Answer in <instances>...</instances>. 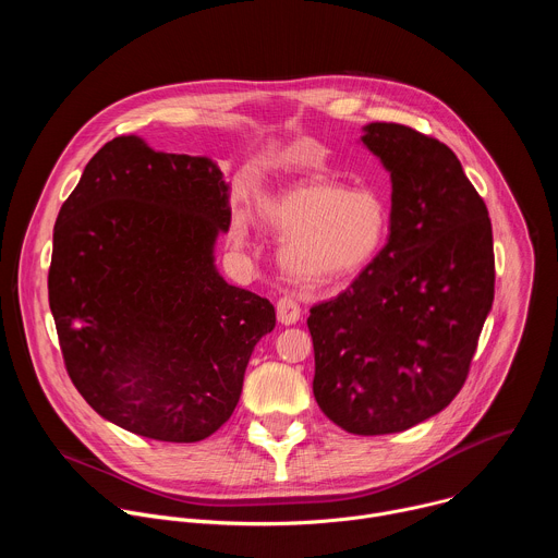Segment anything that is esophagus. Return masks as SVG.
Returning <instances> with one entry per match:
<instances>
[{
    "mask_svg": "<svg viewBox=\"0 0 558 558\" xmlns=\"http://www.w3.org/2000/svg\"><path fill=\"white\" fill-rule=\"evenodd\" d=\"M276 313H278V323H282V325H295L298 320H300V315H302V311H300V304L293 300V298H289V295H282L280 300H278V304H276Z\"/></svg>",
    "mask_w": 558,
    "mask_h": 558,
    "instance_id": "1",
    "label": "esophagus"
}]
</instances>
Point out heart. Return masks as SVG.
<instances>
[{
	"instance_id": "heart-1",
	"label": "heart",
	"mask_w": 558,
	"mask_h": 558,
	"mask_svg": "<svg viewBox=\"0 0 558 558\" xmlns=\"http://www.w3.org/2000/svg\"><path fill=\"white\" fill-rule=\"evenodd\" d=\"M260 220L287 235L280 263L287 276L304 289H325L364 274L379 256L390 211L386 201L368 187L327 181H298L258 203ZM231 241L243 247L250 241V222L233 216Z\"/></svg>"
}]
</instances>
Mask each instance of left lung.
<instances>
[{"label":"left lung","instance_id":"left-lung-1","mask_svg":"<svg viewBox=\"0 0 558 558\" xmlns=\"http://www.w3.org/2000/svg\"><path fill=\"white\" fill-rule=\"evenodd\" d=\"M390 172V233L375 263L311 308L313 395L353 435H388L461 390L495 300L493 225L454 151L400 123L364 125Z\"/></svg>","mask_w":558,"mask_h":558}]
</instances>
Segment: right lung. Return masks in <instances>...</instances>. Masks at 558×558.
I'll return each mask as SVG.
<instances>
[{
	"instance_id": "add662e5",
	"label": "right lung",
	"mask_w": 558,
	"mask_h": 558,
	"mask_svg": "<svg viewBox=\"0 0 558 558\" xmlns=\"http://www.w3.org/2000/svg\"><path fill=\"white\" fill-rule=\"evenodd\" d=\"M229 222L207 156L130 134L90 158L54 222L48 300L65 371L104 420L192 444L231 417L276 311L218 274Z\"/></svg>"
}]
</instances>
